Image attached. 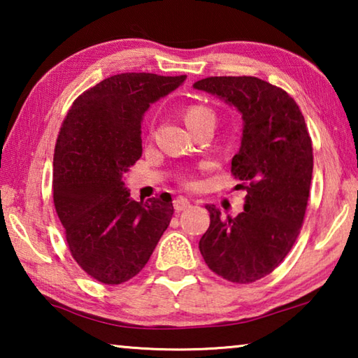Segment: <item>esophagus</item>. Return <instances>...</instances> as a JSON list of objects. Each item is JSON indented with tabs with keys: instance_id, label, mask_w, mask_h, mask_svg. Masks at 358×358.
<instances>
[{
	"instance_id": "1",
	"label": "esophagus",
	"mask_w": 358,
	"mask_h": 358,
	"mask_svg": "<svg viewBox=\"0 0 358 358\" xmlns=\"http://www.w3.org/2000/svg\"><path fill=\"white\" fill-rule=\"evenodd\" d=\"M173 207H175V210H177V211H183V210H187V208L191 207V202L187 201L186 197H181L180 196V197H177L173 201Z\"/></svg>"
}]
</instances>
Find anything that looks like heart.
<instances>
[{"label": "heart", "instance_id": "b5f03b06", "mask_svg": "<svg viewBox=\"0 0 358 358\" xmlns=\"http://www.w3.org/2000/svg\"><path fill=\"white\" fill-rule=\"evenodd\" d=\"M205 118H210V120H215V113L210 110V108L203 107V106H192L187 108L186 112V123L187 126L192 124V123H197V121L205 120Z\"/></svg>", "mask_w": 358, "mask_h": 358}]
</instances>
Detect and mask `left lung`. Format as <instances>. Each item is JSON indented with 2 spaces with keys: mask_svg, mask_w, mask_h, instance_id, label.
I'll return each mask as SVG.
<instances>
[{
  "mask_svg": "<svg viewBox=\"0 0 358 358\" xmlns=\"http://www.w3.org/2000/svg\"><path fill=\"white\" fill-rule=\"evenodd\" d=\"M194 88L241 113V147L230 172L246 189L245 210L235 217L205 207L210 227L199 250L216 275L250 284L270 275L299 237L313 177L311 137L296 102L257 77H207Z\"/></svg>",
  "mask_w": 358,
  "mask_h": 358,
  "instance_id": "8db88e82",
  "label": "left lung"
}]
</instances>
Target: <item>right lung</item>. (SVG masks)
<instances>
[{"instance_id":"1","label":"right lung","mask_w":358,"mask_h":358,"mask_svg":"<svg viewBox=\"0 0 358 358\" xmlns=\"http://www.w3.org/2000/svg\"><path fill=\"white\" fill-rule=\"evenodd\" d=\"M186 76L126 72L72 102L53 156V203L85 273L121 284L148 262L173 215L172 197L136 202L123 175L142 156V117Z\"/></svg>"}]
</instances>
